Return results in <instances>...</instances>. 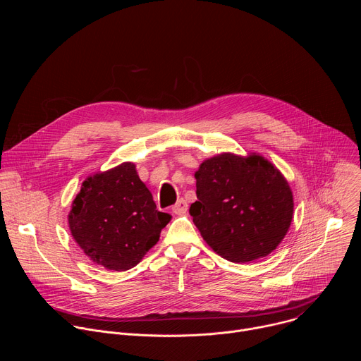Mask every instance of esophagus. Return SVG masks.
<instances>
[{
	"label": "esophagus",
	"mask_w": 361,
	"mask_h": 361,
	"mask_svg": "<svg viewBox=\"0 0 361 361\" xmlns=\"http://www.w3.org/2000/svg\"><path fill=\"white\" fill-rule=\"evenodd\" d=\"M187 209H188V204H187V201L185 200H183V198H180L174 205H173V213L174 214H177V216H183V214H185L187 213Z\"/></svg>",
	"instance_id": "1"
}]
</instances>
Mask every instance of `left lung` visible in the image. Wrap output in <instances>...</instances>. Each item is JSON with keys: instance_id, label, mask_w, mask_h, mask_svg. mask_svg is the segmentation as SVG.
<instances>
[{"instance_id": "1", "label": "left lung", "mask_w": 361, "mask_h": 361, "mask_svg": "<svg viewBox=\"0 0 361 361\" xmlns=\"http://www.w3.org/2000/svg\"><path fill=\"white\" fill-rule=\"evenodd\" d=\"M190 214L202 238L223 259L248 263L269 255L287 234L293 192L284 176L259 154L223 152L195 171Z\"/></svg>"}]
</instances>
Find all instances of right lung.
<instances>
[{"instance_id": "1", "label": "right lung", "mask_w": 361, "mask_h": 361, "mask_svg": "<svg viewBox=\"0 0 361 361\" xmlns=\"http://www.w3.org/2000/svg\"><path fill=\"white\" fill-rule=\"evenodd\" d=\"M170 220L157 210L133 163L90 176L68 214L71 235L85 255L116 271L135 267Z\"/></svg>"}]
</instances>
